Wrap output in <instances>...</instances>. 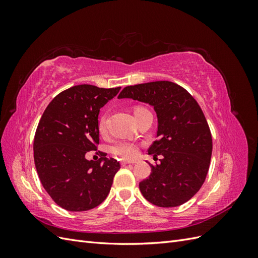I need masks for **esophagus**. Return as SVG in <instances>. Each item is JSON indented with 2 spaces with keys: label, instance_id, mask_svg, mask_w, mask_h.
<instances>
[{
  "label": "esophagus",
  "instance_id": "obj_1",
  "mask_svg": "<svg viewBox=\"0 0 258 258\" xmlns=\"http://www.w3.org/2000/svg\"><path fill=\"white\" fill-rule=\"evenodd\" d=\"M120 163H121V166H126V165H130V163H132V165H134L135 162H130L128 160H121Z\"/></svg>",
  "mask_w": 258,
  "mask_h": 258
}]
</instances>
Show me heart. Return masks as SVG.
I'll return each instance as SVG.
<instances>
[{"label":"heart","mask_w":258,"mask_h":258,"mask_svg":"<svg viewBox=\"0 0 258 258\" xmlns=\"http://www.w3.org/2000/svg\"><path fill=\"white\" fill-rule=\"evenodd\" d=\"M143 111H145L144 107L138 106L135 108V115L140 112H143ZM98 127H99V131L101 132V134H104L106 130L105 115H103L100 118ZM138 152H139L138 145L130 142V141H118L112 146V153L114 155L119 156V157L122 159H134L135 157H137Z\"/></svg>","instance_id":"1"}]
</instances>
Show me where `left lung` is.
I'll return each mask as SVG.
<instances>
[{
    "instance_id": "1",
    "label": "left lung",
    "mask_w": 258,
    "mask_h": 258,
    "mask_svg": "<svg viewBox=\"0 0 258 258\" xmlns=\"http://www.w3.org/2000/svg\"><path fill=\"white\" fill-rule=\"evenodd\" d=\"M118 99L150 104L157 115V141L148 154L161 159L150 165L151 175L139 184L143 197L161 208L185 204L204 184L212 156V137L197 101L168 81L128 86Z\"/></svg>"
}]
</instances>
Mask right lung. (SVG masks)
I'll list each match as a JSON object with an SVG mask.
<instances>
[{
    "label": "right lung",
    "mask_w": 258,
    "mask_h": 258,
    "mask_svg": "<svg viewBox=\"0 0 258 258\" xmlns=\"http://www.w3.org/2000/svg\"><path fill=\"white\" fill-rule=\"evenodd\" d=\"M120 87L79 85L60 92L46 107L34 137V162L45 190L58 206L72 212L96 208L105 200L120 165L97 150L100 108Z\"/></svg>",
    "instance_id": "1"
}]
</instances>
